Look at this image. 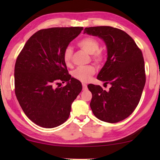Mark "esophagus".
I'll return each mask as SVG.
<instances>
[{"label": "esophagus", "instance_id": "34e87169", "mask_svg": "<svg viewBox=\"0 0 160 160\" xmlns=\"http://www.w3.org/2000/svg\"><path fill=\"white\" fill-rule=\"evenodd\" d=\"M82 88H83V90H86L87 89V85L86 84L82 83Z\"/></svg>", "mask_w": 160, "mask_h": 160}]
</instances>
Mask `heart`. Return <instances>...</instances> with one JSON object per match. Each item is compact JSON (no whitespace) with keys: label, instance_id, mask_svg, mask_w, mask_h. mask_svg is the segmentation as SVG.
<instances>
[{"label":"heart","instance_id":"obj_1","mask_svg":"<svg viewBox=\"0 0 160 160\" xmlns=\"http://www.w3.org/2000/svg\"><path fill=\"white\" fill-rule=\"evenodd\" d=\"M81 49L85 51L89 54H92L93 60L98 64H100L103 60V55L99 51L100 43L93 37H86L80 40L78 43ZM73 51L71 47H67L63 52V60L66 65L69 66L71 64V57ZM95 73V68L92 65H87L84 67H78L74 69L71 75L78 80L82 82H87L90 77Z\"/></svg>","mask_w":160,"mask_h":160}]
</instances>
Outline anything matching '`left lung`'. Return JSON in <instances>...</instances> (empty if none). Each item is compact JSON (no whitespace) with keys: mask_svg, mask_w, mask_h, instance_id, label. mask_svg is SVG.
Wrapping results in <instances>:
<instances>
[{"mask_svg":"<svg viewBox=\"0 0 160 160\" xmlns=\"http://www.w3.org/2000/svg\"><path fill=\"white\" fill-rule=\"evenodd\" d=\"M84 33L104 42L107 60L97 78L110 84L109 91L99 85H88L92 93L91 110L98 119L116 123L128 118L140 100L146 82L144 61L141 50L131 37L109 26L86 28Z\"/></svg>","mask_w":160,"mask_h":160,"instance_id":"obj_1","label":"left lung"}]
</instances>
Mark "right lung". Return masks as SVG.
Returning a JSON list of instances; mask_svg holds the SVG:
<instances>
[{"label":"right lung","instance_id":"1","mask_svg":"<svg viewBox=\"0 0 160 160\" xmlns=\"http://www.w3.org/2000/svg\"><path fill=\"white\" fill-rule=\"evenodd\" d=\"M83 28H52L32 35L17 58L15 93L22 111L40 127L52 128L69 117L82 87L68 73L63 52ZM62 81L67 84L55 87Z\"/></svg>","mask_w":160,"mask_h":160}]
</instances>
